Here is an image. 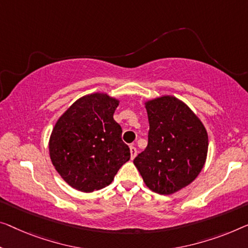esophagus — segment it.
Returning a JSON list of instances; mask_svg holds the SVG:
<instances>
[{"label":"esophagus","mask_w":248,"mask_h":248,"mask_svg":"<svg viewBox=\"0 0 248 248\" xmlns=\"http://www.w3.org/2000/svg\"><path fill=\"white\" fill-rule=\"evenodd\" d=\"M130 155H131V159H134V158L137 156V148L134 145L130 146Z\"/></svg>","instance_id":"obj_1"}]
</instances>
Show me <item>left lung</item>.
<instances>
[{
  "label": "left lung",
  "mask_w": 248,
  "mask_h": 248,
  "mask_svg": "<svg viewBox=\"0 0 248 248\" xmlns=\"http://www.w3.org/2000/svg\"><path fill=\"white\" fill-rule=\"evenodd\" d=\"M148 145L134 159L147 187L170 195L189 185L204 167L208 136L198 117L170 95L146 102Z\"/></svg>",
  "instance_id": "left-lung-1"
}]
</instances>
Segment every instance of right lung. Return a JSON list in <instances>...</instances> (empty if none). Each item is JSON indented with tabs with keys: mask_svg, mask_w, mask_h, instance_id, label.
Returning a JSON list of instances; mask_svg holds the SVG:
<instances>
[{
	"mask_svg": "<svg viewBox=\"0 0 248 248\" xmlns=\"http://www.w3.org/2000/svg\"><path fill=\"white\" fill-rule=\"evenodd\" d=\"M119 105L105 93L77 100L55 124L50 137L52 164L70 186L83 193L111 184L130 149L121 139L123 129L113 119Z\"/></svg>",
	"mask_w": 248,
	"mask_h": 248,
	"instance_id": "add662e5",
	"label": "right lung"
}]
</instances>
